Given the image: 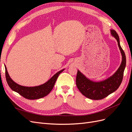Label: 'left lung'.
<instances>
[{"mask_svg": "<svg viewBox=\"0 0 132 132\" xmlns=\"http://www.w3.org/2000/svg\"><path fill=\"white\" fill-rule=\"evenodd\" d=\"M111 33L117 39L122 56L121 64L116 72L105 80L94 82L87 79L80 71L78 70L76 78L77 87L83 95L91 100H97L105 98L117 90L122 81L124 71L126 65V55L120 45L119 36L116 31L111 30Z\"/></svg>", "mask_w": 132, "mask_h": 132, "instance_id": "1", "label": "left lung"}]
</instances>
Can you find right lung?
Wrapping results in <instances>:
<instances>
[{
    "label": "right lung",
    "mask_w": 132,
    "mask_h": 132,
    "mask_svg": "<svg viewBox=\"0 0 132 132\" xmlns=\"http://www.w3.org/2000/svg\"><path fill=\"white\" fill-rule=\"evenodd\" d=\"M5 68L6 81L11 90L16 92L25 98L29 100H36L42 98L49 94L53 88L55 82L56 81L59 75L64 70L62 69L59 71L48 81L42 85L34 87H27L20 85L14 82L10 77L5 65Z\"/></svg>",
    "instance_id": "add662e5"
}]
</instances>
